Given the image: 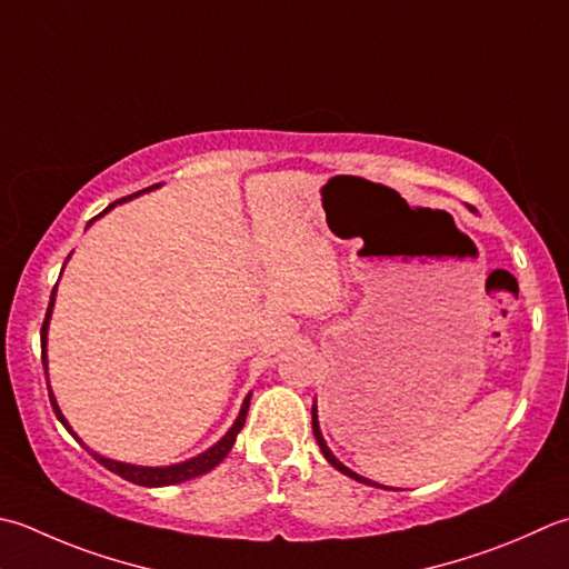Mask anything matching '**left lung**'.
Instances as JSON below:
<instances>
[{
    "label": "left lung",
    "mask_w": 569,
    "mask_h": 569,
    "mask_svg": "<svg viewBox=\"0 0 569 569\" xmlns=\"http://www.w3.org/2000/svg\"><path fill=\"white\" fill-rule=\"evenodd\" d=\"M313 433H316V441H318V447H320V451H322V456H326L328 459V463L330 466H336V469L340 471V473H345V476H350V478H355V481H360V483H367V486H377V488H387V486H380V483H375V481H370V478H365V476H360V473H355V471H350L348 466H342L336 456H332V451L328 449V443H326V439H322V433H320V427H318V407L313 405Z\"/></svg>",
    "instance_id": "left-lung-1"
}]
</instances>
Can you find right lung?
Instances as JSON below:
<instances>
[{"instance_id":"add662e5","label":"right lung","mask_w":569,"mask_h":569,"mask_svg":"<svg viewBox=\"0 0 569 569\" xmlns=\"http://www.w3.org/2000/svg\"><path fill=\"white\" fill-rule=\"evenodd\" d=\"M154 187H160V184H152V187H148V189H154ZM148 189H142V192H148ZM142 192H138V194H142ZM138 194H130V197H126V199H118V202H113L108 209H113V207L120 204V202H128V199L138 197ZM108 209H106V211H108ZM106 211H103V214H106ZM98 217H100V214H98ZM53 298H56V286H53V291H51V303H49V308H47V318H43V326H41V362H43V372H47V332H49V318H51V310H53ZM49 399H51V407H53L56 417H59L61 425L71 431V437H73L78 443H83L81 439L76 437L73 429L69 427V421L63 419L59 405H56V397H53V392H51V387H49ZM249 402H251V395H249L247 399H243V405H241V411H239L237 421H233L231 429L214 443V447L207 449L204 453L194 456V459L182 461V463H174V466H136V463H122V461L106 459V456H100V453H96L93 449H88L86 443H83V447H86L88 453L93 456V459H96L98 463H103L108 471L118 473L120 478H126V481H130V483H138V486H144V488H160V486L184 483V481H189V478H197V476L209 473L211 469H214V466H219L221 461L227 459V453L231 451L233 441H237V433L241 431L243 421H247Z\"/></svg>"}]
</instances>
